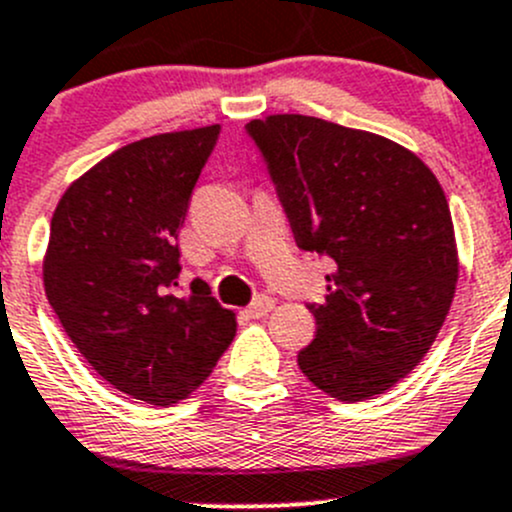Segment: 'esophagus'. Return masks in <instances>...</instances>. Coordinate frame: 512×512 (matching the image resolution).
Instances as JSON below:
<instances>
[{
	"label": "esophagus",
	"instance_id": "34e87169",
	"mask_svg": "<svg viewBox=\"0 0 512 512\" xmlns=\"http://www.w3.org/2000/svg\"><path fill=\"white\" fill-rule=\"evenodd\" d=\"M272 307H275V299L265 297V294H262V297H257L255 302H252L250 307L245 309V314H247V317H252V319H260V317H265V314L270 312Z\"/></svg>",
	"mask_w": 512,
	"mask_h": 512
}]
</instances>
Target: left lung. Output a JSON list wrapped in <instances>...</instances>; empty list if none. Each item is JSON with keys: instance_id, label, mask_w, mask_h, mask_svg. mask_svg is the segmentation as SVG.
Instances as JSON below:
<instances>
[{"instance_id": "left-lung-1", "label": "left lung", "mask_w": 512, "mask_h": 512, "mask_svg": "<svg viewBox=\"0 0 512 512\" xmlns=\"http://www.w3.org/2000/svg\"><path fill=\"white\" fill-rule=\"evenodd\" d=\"M297 247L332 260L302 374L339 401L404 379L431 349L458 282L451 210L428 165L389 138L299 113L250 121Z\"/></svg>"}]
</instances>
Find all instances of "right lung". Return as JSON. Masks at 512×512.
Returning a JSON list of instances; mask_svg holds the SVG:
<instances>
[{
    "label": "right lung",
    "mask_w": 512,
    "mask_h": 512,
    "mask_svg": "<svg viewBox=\"0 0 512 512\" xmlns=\"http://www.w3.org/2000/svg\"><path fill=\"white\" fill-rule=\"evenodd\" d=\"M220 126L118 148L64 193L51 218L44 289L84 359L123 394L178 404L235 337L203 280L178 294V232Z\"/></svg>",
    "instance_id": "1"
}]
</instances>
